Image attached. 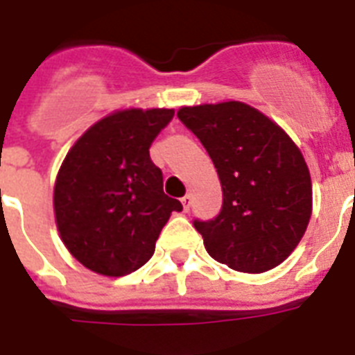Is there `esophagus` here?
I'll return each instance as SVG.
<instances>
[{
	"mask_svg": "<svg viewBox=\"0 0 355 355\" xmlns=\"http://www.w3.org/2000/svg\"><path fill=\"white\" fill-rule=\"evenodd\" d=\"M180 202H182L184 210H186V212H188L189 207H191V197H189V196H184L182 199H180Z\"/></svg>",
	"mask_w": 355,
	"mask_h": 355,
	"instance_id": "1",
	"label": "esophagus"
}]
</instances>
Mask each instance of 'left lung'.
Here are the masks:
<instances>
[{
  "label": "left lung",
  "mask_w": 355,
  "mask_h": 355,
  "mask_svg": "<svg viewBox=\"0 0 355 355\" xmlns=\"http://www.w3.org/2000/svg\"><path fill=\"white\" fill-rule=\"evenodd\" d=\"M177 117L207 148L223 189L214 220H196L208 255L261 274L285 261L309 225L311 175L285 130L243 102L180 107Z\"/></svg>",
  "instance_id": "obj_1"
}]
</instances>
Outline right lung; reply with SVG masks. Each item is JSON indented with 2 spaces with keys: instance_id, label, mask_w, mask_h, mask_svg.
Instances as JSON below:
<instances>
[{
  "instance_id": "1",
  "label": "right lung",
  "mask_w": 355,
  "mask_h": 355,
  "mask_svg": "<svg viewBox=\"0 0 355 355\" xmlns=\"http://www.w3.org/2000/svg\"><path fill=\"white\" fill-rule=\"evenodd\" d=\"M175 110H123L81 135L58 173L53 210L76 261L107 277L135 272L153 257L171 212L164 175L148 148Z\"/></svg>"
}]
</instances>
